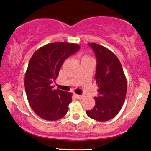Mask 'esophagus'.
<instances>
[{"instance_id":"esophagus-1","label":"esophagus","mask_w":151,"mask_h":151,"mask_svg":"<svg viewBox=\"0 0 151 151\" xmlns=\"http://www.w3.org/2000/svg\"><path fill=\"white\" fill-rule=\"evenodd\" d=\"M75 97L77 98V99H82L83 98V95H77V94H76Z\"/></svg>"}]
</instances>
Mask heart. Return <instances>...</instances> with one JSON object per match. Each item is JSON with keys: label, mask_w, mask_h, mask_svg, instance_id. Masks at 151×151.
Listing matches in <instances>:
<instances>
[{"label": "heart", "mask_w": 151, "mask_h": 151, "mask_svg": "<svg viewBox=\"0 0 151 151\" xmlns=\"http://www.w3.org/2000/svg\"><path fill=\"white\" fill-rule=\"evenodd\" d=\"M88 58V56H83V58Z\"/></svg>", "instance_id": "1"}]
</instances>
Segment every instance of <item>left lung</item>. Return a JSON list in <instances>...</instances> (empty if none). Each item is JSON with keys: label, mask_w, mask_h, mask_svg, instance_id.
Here are the masks:
<instances>
[{"label": "left lung", "mask_w": 151, "mask_h": 151, "mask_svg": "<svg viewBox=\"0 0 151 151\" xmlns=\"http://www.w3.org/2000/svg\"><path fill=\"white\" fill-rule=\"evenodd\" d=\"M88 44L97 60L95 79L99 96L94 98V108L86 110V114L96 120L105 122L115 117L122 108L127 89V79L120 62L113 52L97 43Z\"/></svg>", "instance_id": "left-lung-1"}]
</instances>
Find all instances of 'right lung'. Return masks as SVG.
<instances>
[{"instance_id": "right-lung-1", "label": "right lung", "mask_w": 151, "mask_h": 151, "mask_svg": "<svg viewBox=\"0 0 151 151\" xmlns=\"http://www.w3.org/2000/svg\"><path fill=\"white\" fill-rule=\"evenodd\" d=\"M79 49L75 43H48L31 58L24 77L25 91L32 108L42 119L58 120L68 112L72 93L54 89L52 82L65 60Z\"/></svg>"}]
</instances>
